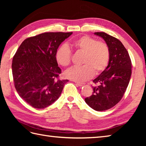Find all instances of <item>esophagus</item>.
I'll return each mask as SVG.
<instances>
[{"label": "esophagus", "instance_id": "1", "mask_svg": "<svg viewBox=\"0 0 146 146\" xmlns=\"http://www.w3.org/2000/svg\"><path fill=\"white\" fill-rule=\"evenodd\" d=\"M75 84L76 85L79 86H83V85H85V83H78V82H75Z\"/></svg>", "mask_w": 146, "mask_h": 146}]
</instances>
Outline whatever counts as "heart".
Instances as JSON below:
<instances>
[{
  "label": "heart",
  "mask_w": 146,
  "mask_h": 146,
  "mask_svg": "<svg viewBox=\"0 0 146 146\" xmlns=\"http://www.w3.org/2000/svg\"><path fill=\"white\" fill-rule=\"evenodd\" d=\"M70 46L77 52L83 53L82 66L73 67L65 71L66 78L76 82H85L90 79L95 74L103 72L110 61V51L107 43L98 41L88 36L71 41ZM71 52L67 46H61L56 52V60L61 66L66 67L71 63Z\"/></svg>",
  "instance_id": "obj_1"
}]
</instances>
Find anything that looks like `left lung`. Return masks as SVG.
Instances as JSON below:
<instances>
[{"mask_svg": "<svg viewBox=\"0 0 146 146\" xmlns=\"http://www.w3.org/2000/svg\"><path fill=\"white\" fill-rule=\"evenodd\" d=\"M101 37L110 51L108 66L94 80L93 94L85 100L96 111L110 109L119 103L127 88L132 73V63L127 51L119 39L104 32L94 33Z\"/></svg>", "mask_w": 146, "mask_h": 146, "instance_id": "8db88e82", "label": "left lung"}]
</instances>
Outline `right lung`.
Masks as SVG:
<instances>
[{
  "instance_id": "right-lung-1",
  "label": "right lung",
  "mask_w": 146,
  "mask_h": 146,
  "mask_svg": "<svg viewBox=\"0 0 146 146\" xmlns=\"http://www.w3.org/2000/svg\"><path fill=\"white\" fill-rule=\"evenodd\" d=\"M73 33H44L21 43L12 59V70L19 95L34 108H44L58 100L68 80L58 79L61 70L56 52Z\"/></svg>"
}]
</instances>
